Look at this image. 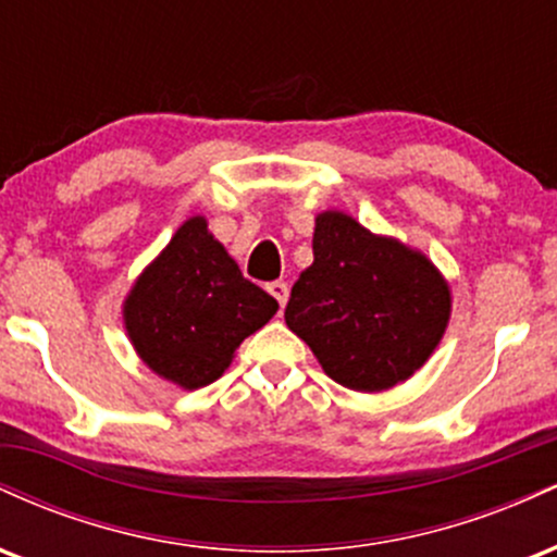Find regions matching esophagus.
I'll return each mask as SVG.
<instances>
[{
	"label": "esophagus",
	"instance_id": "34e87169",
	"mask_svg": "<svg viewBox=\"0 0 557 557\" xmlns=\"http://www.w3.org/2000/svg\"><path fill=\"white\" fill-rule=\"evenodd\" d=\"M267 290L272 293L274 300L280 304V311H283L285 304H287V296H290V287H287V283H283V280H274V283L267 285Z\"/></svg>",
	"mask_w": 557,
	"mask_h": 557
}]
</instances>
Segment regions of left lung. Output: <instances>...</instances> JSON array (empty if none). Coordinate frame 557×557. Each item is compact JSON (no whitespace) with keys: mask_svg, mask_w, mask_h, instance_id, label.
Segmentation results:
<instances>
[{"mask_svg":"<svg viewBox=\"0 0 557 557\" xmlns=\"http://www.w3.org/2000/svg\"><path fill=\"white\" fill-rule=\"evenodd\" d=\"M311 246L314 261L285 306L287 327L330 380L356 393H382L413 376L450 322L443 272L417 248L337 209L317 214Z\"/></svg>","mask_w":557,"mask_h":557,"instance_id":"left-lung-1","label":"left lung"}]
</instances>
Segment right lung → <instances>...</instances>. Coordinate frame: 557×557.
<instances>
[{
    "mask_svg": "<svg viewBox=\"0 0 557 557\" xmlns=\"http://www.w3.org/2000/svg\"><path fill=\"white\" fill-rule=\"evenodd\" d=\"M277 300L243 277L207 216H188L123 300L138 359L183 389L212 385L235 348L277 314Z\"/></svg>",
    "mask_w": 557,
    "mask_h": 557,
    "instance_id": "obj_1",
    "label": "right lung"
}]
</instances>
